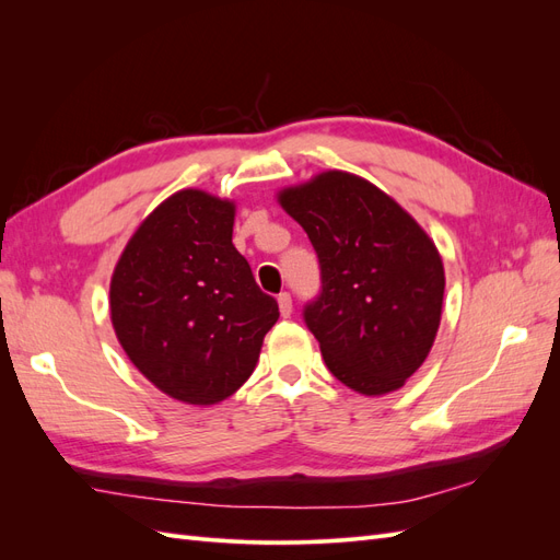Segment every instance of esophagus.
Wrapping results in <instances>:
<instances>
[{
  "label": "esophagus",
  "mask_w": 560,
  "mask_h": 560,
  "mask_svg": "<svg viewBox=\"0 0 560 560\" xmlns=\"http://www.w3.org/2000/svg\"><path fill=\"white\" fill-rule=\"evenodd\" d=\"M278 306H280V315L282 317H290L292 315V296L287 294V292L278 294Z\"/></svg>",
  "instance_id": "obj_1"
}]
</instances>
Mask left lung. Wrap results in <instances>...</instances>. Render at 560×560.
Here are the masks:
<instances>
[{
    "label": "left lung",
    "instance_id": "left-lung-1",
    "mask_svg": "<svg viewBox=\"0 0 560 560\" xmlns=\"http://www.w3.org/2000/svg\"><path fill=\"white\" fill-rule=\"evenodd\" d=\"M278 200L317 252L322 290L303 319L327 369L369 397L401 387L442 319L446 278L430 235L378 186L341 171Z\"/></svg>",
    "mask_w": 560,
    "mask_h": 560
}]
</instances>
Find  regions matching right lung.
Listing matches in <instances>:
<instances>
[{
	"mask_svg": "<svg viewBox=\"0 0 560 560\" xmlns=\"http://www.w3.org/2000/svg\"><path fill=\"white\" fill-rule=\"evenodd\" d=\"M233 217L231 200L177 191L135 231L112 276L118 343L144 378L184 404L231 397L280 317L231 243Z\"/></svg>",
	"mask_w": 560,
	"mask_h": 560,
	"instance_id": "obj_1",
	"label": "right lung"
}]
</instances>
